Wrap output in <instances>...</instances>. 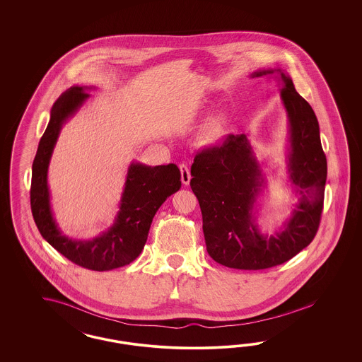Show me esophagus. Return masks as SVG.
Wrapping results in <instances>:
<instances>
[{
	"label": "esophagus",
	"instance_id": "obj_1",
	"mask_svg": "<svg viewBox=\"0 0 362 362\" xmlns=\"http://www.w3.org/2000/svg\"><path fill=\"white\" fill-rule=\"evenodd\" d=\"M179 168H180V174H182V183L185 186H188L189 180H191V174H189L188 167L185 163H182V165H179Z\"/></svg>",
	"mask_w": 362,
	"mask_h": 362
}]
</instances>
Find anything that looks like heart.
Listing matches in <instances>:
<instances>
[{"mask_svg": "<svg viewBox=\"0 0 362 362\" xmlns=\"http://www.w3.org/2000/svg\"><path fill=\"white\" fill-rule=\"evenodd\" d=\"M227 129V119L224 115H214L203 123L200 132H199V139L202 143L216 142L223 136Z\"/></svg>", "mask_w": 362, "mask_h": 362, "instance_id": "heart-1", "label": "heart"}]
</instances>
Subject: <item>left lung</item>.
Segmentation results:
<instances>
[{
  "label": "left lung",
  "instance_id": "left-lung-1",
  "mask_svg": "<svg viewBox=\"0 0 362 362\" xmlns=\"http://www.w3.org/2000/svg\"><path fill=\"white\" fill-rule=\"evenodd\" d=\"M277 73L289 123L288 174L298 195L281 230L263 235L253 207L264 187L263 173L245 134L227 135L203 148L191 165L189 186L199 200L207 252L216 263L235 269H267L291 260L317 233L327 182V156L317 118L281 69L259 70L251 77Z\"/></svg>",
  "mask_w": 362,
  "mask_h": 362
}]
</instances>
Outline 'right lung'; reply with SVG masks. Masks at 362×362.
<instances>
[{
	"label": "right lung",
	"mask_w": 362,
	"mask_h": 362,
	"mask_svg": "<svg viewBox=\"0 0 362 362\" xmlns=\"http://www.w3.org/2000/svg\"><path fill=\"white\" fill-rule=\"evenodd\" d=\"M86 88L73 86L55 100L50 121L38 144L32 167L30 206L37 228L45 240L71 263L91 271H110L134 262L147 240L156 211L182 186L177 165L132 162L114 224L93 240H73L55 223L47 187V167L64 122L88 98Z\"/></svg>",
	"instance_id": "obj_1"
}]
</instances>
